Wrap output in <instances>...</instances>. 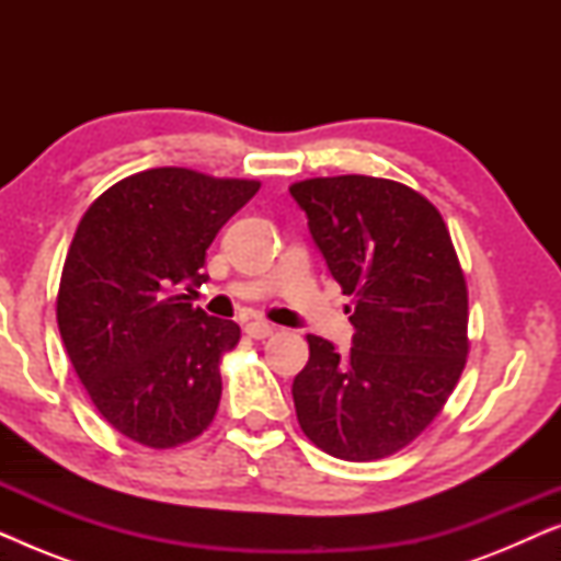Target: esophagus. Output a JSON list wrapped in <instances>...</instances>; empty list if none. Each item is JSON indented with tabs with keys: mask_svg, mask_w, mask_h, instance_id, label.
Returning a JSON list of instances; mask_svg holds the SVG:
<instances>
[{
	"mask_svg": "<svg viewBox=\"0 0 561 561\" xmlns=\"http://www.w3.org/2000/svg\"><path fill=\"white\" fill-rule=\"evenodd\" d=\"M244 332H248L252 340H265V336H271L275 332V327L267 324V321H250V324H244Z\"/></svg>",
	"mask_w": 561,
	"mask_h": 561,
	"instance_id": "34e87169",
	"label": "esophagus"
}]
</instances>
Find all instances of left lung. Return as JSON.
Listing matches in <instances>:
<instances>
[{"label":"left lung","mask_w":561,"mask_h":561,"mask_svg":"<svg viewBox=\"0 0 561 561\" xmlns=\"http://www.w3.org/2000/svg\"><path fill=\"white\" fill-rule=\"evenodd\" d=\"M309 217L355 327L352 347L309 334L296 416L321 451L373 462L409 447L465 370L467 283L436 206L398 181L334 175L288 188Z\"/></svg>","instance_id":"obj_1"}]
</instances>
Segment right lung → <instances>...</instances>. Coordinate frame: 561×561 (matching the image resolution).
I'll use <instances>...</instances> for the list:
<instances>
[{
	"instance_id": "add662e5",
	"label": "right lung",
	"mask_w": 561,
	"mask_h": 561,
	"mask_svg": "<svg viewBox=\"0 0 561 561\" xmlns=\"http://www.w3.org/2000/svg\"><path fill=\"white\" fill-rule=\"evenodd\" d=\"M257 188L150 168L106 188L79 221L60 273V340L96 411L137 444L179 447L219 409V363L240 327L188 301L209 278L214 237Z\"/></svg>"
}]
</instances>
